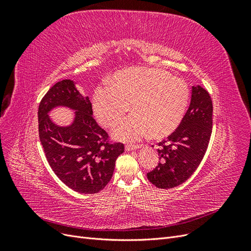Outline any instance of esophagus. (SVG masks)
Returning a JSON list of instances; mask_svg holds the SVG:
<instances>
[{
    "mask_svg": "<svg viewBox=\"0 0 251 251\" xmlns=\"http://www.w3.org/2000/svg\"><path fill=\"white\" fill-rule=\"evenodd\" d=\"M142 147V144H126V151H133V150H137Z\"/></svg>",
    "mask_w": 251,
    "mask_h": 251,
    "instance_id": "1",
    "label": "esophagus"
}]
</instances>
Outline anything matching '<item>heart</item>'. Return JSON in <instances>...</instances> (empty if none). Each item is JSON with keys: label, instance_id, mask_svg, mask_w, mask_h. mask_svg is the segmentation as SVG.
<instances>
[{"label": "heart", "instance_id": "heart-1", "mask_svg": "<svg viewBox=\"0 0 251 251\" xmlns=\"http://www.w3.org/2000/svg\"><path fill=\"white\" fill-rule=\"evenodd\" d=\"M191 91L181 78L162 69L130 68L119 71L112 82L100 86L93 96V110L100 123L111 127L125 116L132 104V116L114 128L119 140L136 141L149 133L161 138L181 124Z\"/></svg>", "mask_w": 251, "mask_h": 251}]
</instances>
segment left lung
Returning <instances> with one entry per match:
<instances>
[{
	"label": "left lung",
	"mask_w": 251,
	"mask_h": 251,
	"mask_svg": "<svg viewBox=\"0 0 251 251\" xmlns=\"http://www.w3.org/2000/svg\"><path fill=\"white\" fill-rule=\"evenodd\" d=\"M212 132V100L201 86L193 87L192 100L181 124L158 143L159 163L147 174L151 184L173 188L185 182L201 163Z\"/></svg>",
	"instance_id": "obj_1"
}]
</instances>
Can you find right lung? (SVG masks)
Returning a JSON list of instances; mask_svg holds the SVG:
<instances>
[{
	"mask_svg": "<svg viewBox=\"0 0 251 251\" xmlns=\"http://www.w3.org/2000/svg\"><path fill=\"white\" fill-rule=\"evenodd\" d=\"M77 111L74 124L56 126L48 116L53 107ZM92 104L73 80L56 82L39 105V135L47 161L59 180L80 194H96L109 183L124 143L110 142L109 135L93 118Z\"/></svg>",
	"mask_w": 251,
	"mask_h": 251,
	"instance_id": "right-lung-1",
	"label": "right lung"
}]
</instances>
